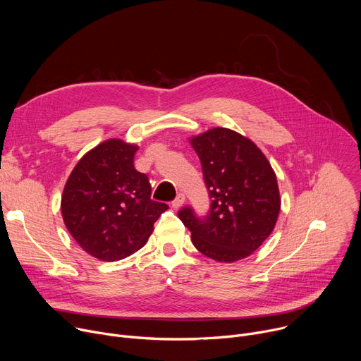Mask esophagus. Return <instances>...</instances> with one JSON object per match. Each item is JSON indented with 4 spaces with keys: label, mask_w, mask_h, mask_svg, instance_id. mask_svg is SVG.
<instances>
[{
    "label": "esophagus",
    "mask_w": 361,
    "mask_h": 361,
    "mask_svg": "<svg viewBox=\"0 0 361 361\" xmlns=\"http://www.w3.org/2000/svg\"><path fill=\"white\" fill-rule=\"evenodd\" d=\"M184 201H185V195L184 194H177V197H176V200L171 202V205H173V209H180L181 207V205L184 204Z\"/></svg>",
    "instance_id": "34e87169"
}]
</instances>
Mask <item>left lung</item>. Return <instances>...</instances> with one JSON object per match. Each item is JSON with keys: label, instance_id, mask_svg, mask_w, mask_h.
I'll list each match as a JSON object with an SVG mask.
<instances>
[{"label": "left lung", "instance_id": "left-lung-1", "mask_svg": "<svg viewBox=\"0 0 361 361\" xmlns=\"http://www.w3.org/2000/svg\"><path fill=\"white\" fill-rule=\"evenodd\" d=\"M212 198L207 217L190 207L178 212L194 247L205 257L234 263L259 248L280 213L277 177L263 151L250 138L216 127L190 138Z\"/></svg>", "mask_w": 361, "mask_h": 361}]
</instances>
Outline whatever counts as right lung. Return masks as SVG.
Returning a JSON list of instances; mask_svg holds the SVG:
<instances>
[{
  "mask_svg": "<svg viewBox=\"0 0 361 361\" xmlns=\"http://www.w3.org/2000/svg\"><path fill=\"white\" fill-rule=\"evenodd\" d=\"M137 145L118 138L98 144L77 163L61 197L64 224L78 245L101 262L138 251L169 209L151 200L148 177L134 167Z\"/></svg>",
  "mask_w": 361,
  "mask_h": 361,
  "instance_id": "add662e5",
  "label": "right lung"
}]
</instances>
